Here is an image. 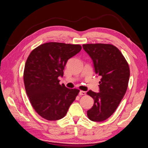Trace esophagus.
Returning <instances> with one entry per match:
<instances>
[{"label": "esophagus", "instance_id": "obj_1", "mask_svg": "<svg viewBox=\"0 0 148 148\" xmlns=\"http://www.w3.org/2000/svg\"><path fill=\"white\" fill-rule=\"evenodd\" d=\"M86 94V92L83 91V90H81L79 92V95L80 96H83V95H85Z\"/></svg>", "mask_w": 148, "mask_h": 148}]
</instances>
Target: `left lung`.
Wrapping results in <instances>:
<instances>
[{
	"label": "left lung",
	"instance_id": "obj_1",
	"mask_svg": "<svg viewBox=\"0 0 148 148\" xmlns=\"http://www.w3.org/2000/svg\"><path fill=\"white\" fill-rule=\"evenodd\" d=\"M83 47L92 60L96 74L101 77L100 92H87L94 100L87 115L92 121H103L115 112L125 96L129 81V66L120 50L112 45L86 44Z\"/></svg>",
	"mask_w": 148,
	"mask_h": 148
}]
</instances>
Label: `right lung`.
Here are the masks:
<instances>
[{"label": "right lung", "mask_w": 148, "mask_h": 148, "mask_svg": "<svg viewBox=\"0 0 148 148\" xmlns=\"http://www.w3.org/2000/svg\"><path fill=\"white\" fill-rule=\"evenodd\" d=\"M79 45L47 42L30 53L25 65L23 81L34 110L48 121L61 119L75 100L79 90L60 84L58 77L69 58L81 51Z\"/></svg>", "instance_id": "right-lung-1"}]
</instances>
